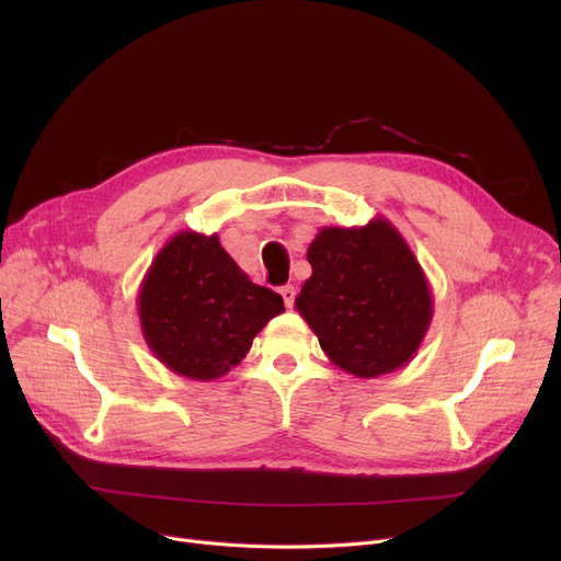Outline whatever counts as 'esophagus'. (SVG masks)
<instances>
[{
	"instance_id": "obj_1",
	"label": "esophagus",
	"mask_w": 561,
	"mask_h": 561,
	"mask_svg": "<svg viewBox=\"0 0 561 561\" xmlns=\"http://www.w3.org/2000/svg\"><path fill=\"white\" fill-rule=\"evenodd\" d=\"M279 296H282V300H284V305L290 309V307H293V300H296V288H293L290 284H286V286L279 288Z\"/></svg>"
}]
</instances>
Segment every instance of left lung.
Here are the masks:
<instances>
[{"mask_svg":"<svg viewBox=\"0 0 561 561\" xmlns=\"http://www.w3.org/2000/svg\"><path fill=\"white\" fill-rule=\"evenodd\" d=\"M307 259L311 277L296 309L334 366L370 379L414 359L434 300L419 259L387 218L322 227Z\"/></svg>","mask_w":561,"mask_h":561,"instance_id":"left-lung-1","label":"left lung"}]
</instances>
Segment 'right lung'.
I'll return each mask as SVG.
<instances>
[{
    "label": "right lung",
    "instance_id": "1",
    "mask_svg": "<svg viewBox=\"0 0 561 561\" xmlns=\"http://www.w3.org/2000/svg\"><path fill=\"white\" fill-rule=\"evenodd\" d=\"M282 311V296L250 282L218 233H174L138 290L147 347L165 368L195 381L218 379L239 366L254 336Z\"/></svg>",
    "mask_w": 561,
    "mask_h": 561
}]
</instances>
